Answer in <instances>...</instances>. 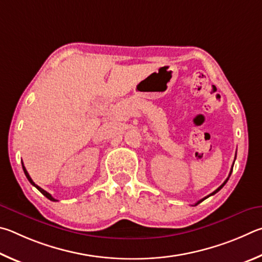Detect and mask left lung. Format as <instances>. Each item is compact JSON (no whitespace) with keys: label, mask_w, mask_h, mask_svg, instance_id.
Returning a JSON list of instances; mask_svg holds the SVG:
<instances>
[{"label":"left lung","mask_w":262,"mask_h":262,"mask_svg":"<svg viewBox=\"0 0 262 262\" xmlns=\"http://www.w3.org/2000/svg\"><path fill=\"white\" fill-rule=\"evenodd\" d=\"M235 160H236V158H235ZM232 168H233V164H232ZM232 168H231V170H230V173H229V176H228V178H227V180H226V181H224V183H223V184H222L221 186H219V187H217V189H216V190H215V191L213 192V193H210L209 195H207V196H205V198H204V199H201V200H199V201H198V203H196V204H195L194 206H196V205H198V204H200V203H201V201H204L205 199H207V198H208V196H210V195H213V194H215V193H216V192H219L220 190H221V189H222V187H223L224 185H226V183L228 182V180H229V177H230V175H231V172H232Z\"/></svg>","instance_id":"obj_1"}]
</instances>
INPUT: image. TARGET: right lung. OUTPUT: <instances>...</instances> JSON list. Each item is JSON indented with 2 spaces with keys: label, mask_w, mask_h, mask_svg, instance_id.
<instances>
[{
  "label": "right lung",
  "mask_w": 262,
  "mask_h": 262,
  "mask_svg": "<svg viewBox=\"0 0 262 262\" xmlns=\"http://www.w3.org/2000/svg\"><path fill=\"white\" fill-rule=\"evenodd\" d=\"M23 164V163H21ZM23 170H24V173H25V176H26V178H27V180H29V182L31 183V184L32 185H33V186H35L36 187V189H38L40 192H41V193H42L45 196H46V198H48L49 200H52V201H57L56 199H55V198H53V196H52V194H49L48 193V192L47 191H45L43 189H41V187L40 186H38V185H36L35 184V183L33 182V181H32V178L30 177V175H29V172H27V170H26V169H25V167H24V164H23Z\"/></svg>",
  "instance_id": "obj_1"
}]
</instances>
